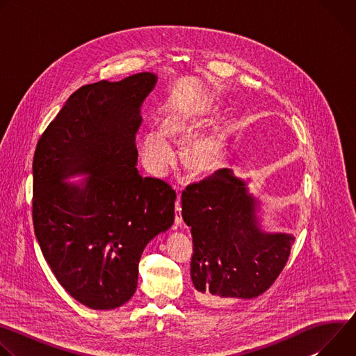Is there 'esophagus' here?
Masks as SVG:
<instances>
[{
  "label": "esophagus",
  "instance_id": "esophagus-1",
  "mask_svg": "<svg viewBox=\"0 0 356 356\" xmlns=\"http://www.w3.org/2000/svg\"><path fill=\"white\" fill-rule=\"evenodd\" d=\"M177 200L175 204V211H176V217H175V222L176 225H181L183 224V217H181V204H180V190L177 188Z\"/></svg>",
  "mask_w": 356,
  "mask_h": 356
}]
</instances>
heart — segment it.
I'll return each instance as SVG.
<instances>
[{
    "mask_svg": "<svg viewBox=\"0 0 356 356\" xmlns=\"http://www.w3.org/2000/svg\"><path fill=\"white\" fill-rule=\"evenodd\" d=\"M202 121L198 107L183 108L169 117L165 128H149L139 139L140 158L150 175L165 177L177 162L175 142L190 139ZM225 150V135L213 131L197 136L184 150V165L194 175H207L221 163Z\"/></svg>",
    "mask_w": 356,
    "mask_h": 356,
    "instance_id": "heart-1",
    "label": "heart"
}]
</instances>
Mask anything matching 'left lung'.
Here are the masks:
<instances>
[{
    "label": "left lung",
    "instance_id": "8db88e82",
    "mask_svg": "<svg viewBox=\"0 0 356 356\" xmlns=\"http://www.w3.org/2000/svg\"><path fill=\"white\" fill-rule=\"evenodd\" d=\"M262 214V201L231 169H220L183 191L181 216L193 235L190 276L198 302L225 307L272 286L294 236L266 231Z\"/></svg>",
    "mask_w": 356,
    "mask_h": 356
}]
</instances>
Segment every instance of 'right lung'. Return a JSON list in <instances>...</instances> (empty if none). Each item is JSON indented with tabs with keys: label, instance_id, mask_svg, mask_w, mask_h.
Returning a JSON list of instances; mask_svg holds the SVG:
<instances>
[{
	"label": "right lung",
	"instance_id": "add662e5",
	"mask_svg": "<svg viewBox=\"0 0 356 356\" xmlns=\"http://www.w3.org/2000/svg\"><path fill=\"white\" fill-rule=\"evenodd\" d=\"M156 83L143 72L80 87L35 150L36 239L58 282L92 310L134 296L143 249L175 221V190L136 169L140 107Z\"/></svg>",
	"mask_w": 356,
	"mask_h": 356
}]
</instances>
